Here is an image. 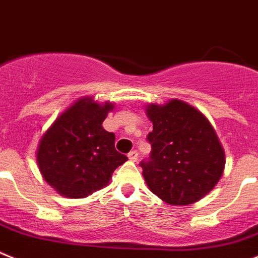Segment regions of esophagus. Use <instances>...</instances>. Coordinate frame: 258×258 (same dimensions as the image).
<instances>
[{"mask_svg": "<svg viewBox=\"0 0 258 258\" xmlns=\"http://www.w3.org/2000/svg\"><path fill=\"white\" fill-rule=\"evenodd\" d=\"M138 157H139V153H138V150H131V152L128 153V158H130V161H132V162H136V161H138Z\"/></svg>", "mask_w": 258, "mask_h": 258, "instance_id": "34e87169", "label": "esophagus"}]
</instances>
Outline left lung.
Wrapping results in <instances>:
<instances>
[{
	"label": "left lung",
	"instance_id": "left-lung-1",
	"mask_svg": "<svg viewBox=\"0 0 258 258\" xmlns=\"http://www.w3.org/2000/svg\"><path fill=\"white\" fill-rule=\"evenodd\" d=\"M153 131L148 159L140 162L149 189L162 201L185 206L206 197L224 172L225 154L215 130L196 108L180 100L146 109Z\"/></svg>",
	"mask_w": 258,
	"mask_h": 258
}]
</instances>
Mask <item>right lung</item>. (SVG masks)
<instances>
[{
  "label": "right lung",
  "mask_w": 258,
  "mask_h": 258,
  "mask_svg": "<svg viewBox=\"0 0 258 258\" xmlns=\"http://www.w3.org/2000/svg\"><path fill=\"white\" fill-rule=\"evenodd\" d=\"M82 99L62 113L39 141L37 162L55 190L68 198H85L109 182L128 159L115 150V135L103 128L112 104Z\"/></svg>",
  "instance_id": "right-lung-1"
}]
</instances>
